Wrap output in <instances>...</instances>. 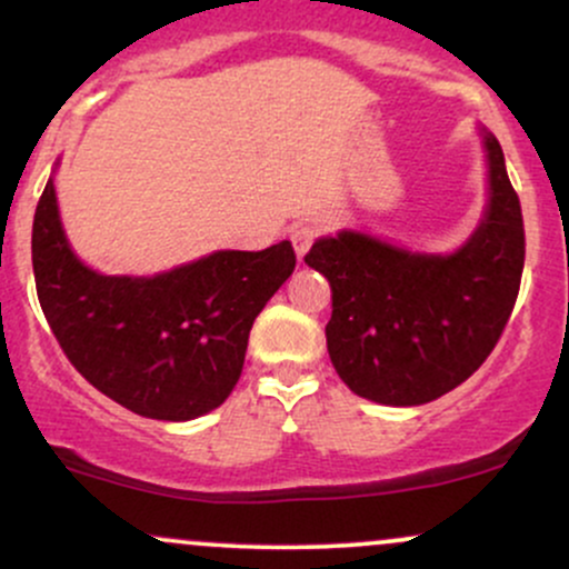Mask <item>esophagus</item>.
Listing matches in <instances>:
<instances>
[{
	"mask_svg": "<svg viewBox=\"0 0 569 569\" xmlns=\"http://www.w3.org/2000/svg\"><path fill=\"white\" fill-rule=\"evenodd\" d=\"M318 227L310 224V221H302V224H293L291 227V243H293V251H297V257L302 259L307 253V248L312 246V240L318 238Z\"/></svg>",
	"mask_w": 569,
	"mask_h": 569,
	"instance_id": "34e87169",
	"label": "esophagus"
}]
</instances>
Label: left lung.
Instances as JSON below:
<instances>
[{
  "instance_id": "left-lung-1",
  "label": "left lung",
  "mask_w": 569,
  "mask_h": 569,
  "mask_svg": "<svg viewBox=\"0 0 569 569\" xmlns=\"http://www.w3.org/2000/svg\"><path fill=\"white\" fill-rule=\"evenodd\" d=\"M485 136L489 206L455 253H411L361 232L321 238L305 262L331 286L326 348L356 396L428 403L495 350L519 297L525 221L498 139Z\"/></svg>"
}]
</instances>
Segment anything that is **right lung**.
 <instances>
[{
  "label": "right lung",
  "instance_id": "right-lung-1",
  "mask_svg": "<svg viewBox=\"0 0 569 569\" xmlns=\"http://www.w3.org/2000/svg\"><path fill=\"white\" fill-rule=\"evenodd\" d=\"M31 262L39 305L71 367L136 415L184 422L232 393L248 331L297 257L283 240L264 251H217L152 278L101 276L71 251L50 179Z\"/></svg>",
  "mask_w": 569,
  "mask_h": 569
}]
</instances>
